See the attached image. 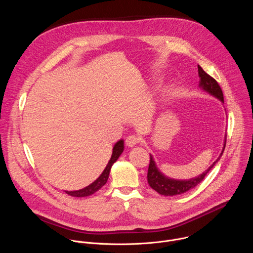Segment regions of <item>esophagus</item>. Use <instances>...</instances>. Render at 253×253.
<instances>
[{
  "label": "esophagus",
  "mask_w": 253,
  "mask_h": 253,
  "mask_svg": "<svg viewBox=\"0 0 253 253\" xmlns=\"http://www.w3.org/2000/svg\"><path fill=\"white\" fill-rule=\"evenodd\" d=\"M140 137H138L137 135H134V134H132V135H129L127 138H126V140H125V142H126V145L128 146V147H133V146H135L136 144H138L139 142H140Z\"/></svg>",
  "instance_id": "1"
}]
</instances>
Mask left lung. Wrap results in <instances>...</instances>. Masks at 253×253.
<instances>
[{
	"label": "left lung",
	"instance_id": "8db88e82",
	"mask_svg": "<svg viewBox=\"0 0 253 253\" xmlns=\"http://www.w3.org/2000/svg\"><path fill=\"white\" fill-rule=\"evenodd\" d=\"M198 75L200 78L199 87L202 88L207 93H209L210 95L219 99L223 103L224 102L223 93H222V90H221L220 86L218 85L217 81H216L214 78H212L210 75H208L199 65H198ZM225 144H226V140L224 142V146H223L222 152L220 153L219 157L213 162V164L207 170H205L202 174L198 175L197 177H194V178H191L188 180H177V179H172V178L166 177L164 174H162L158 170L152 155H150V163H149V168H148V173H147V180H148V183H149L150 187L152 189H154L156 192H158L159 194L164 195V196L180 195V194H183V193L189 191L190 189L197 186L204 179L206 174L211 170V168L219 161L220 157L223 154Z\"/></svg>",
	"mask_w": 253,
	"mask_h": 253
}]
</instances>
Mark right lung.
Instances as JSON below:
<instances>
[{
	"instance_id": "1",
	"label": "right lung",
	"mask_w": 253,
	"mask_h": 253,
	"mask_svg": "<svg viewBox=\"0 0 253 253\" xmlns=\"http://www.w3.org/2000/svg\"><path fill=\"white\" fill-rule=\"evenodd\" d=\"M124 150V141L123 140H119L113 147V152H112V156L108 162L106 168L104 169V171L102 172V174L95 180L93 183H91L90 185H88L87 187L80 189V190H76V191H65L68 195L74 196V197H85V196H89L94 194L96 191H98L99 189H101L107 182L108 178H109V174H110V170L112 165L117 161V159L119 158V156L122 154Z\"/></svg>"
}]
</instances>
